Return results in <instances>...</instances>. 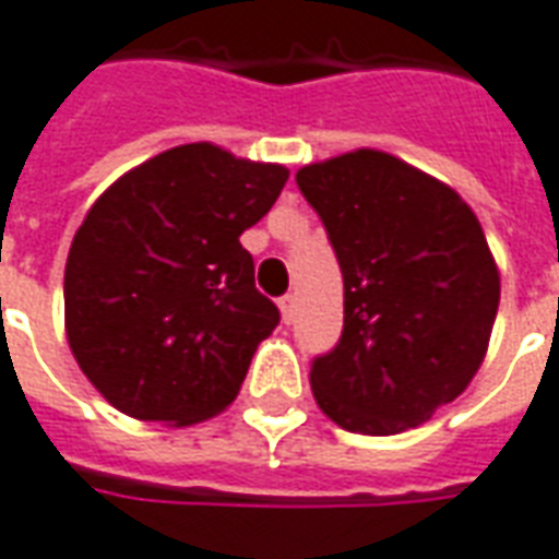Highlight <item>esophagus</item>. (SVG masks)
I'll return each mask as SVG.
<instances>
[{"mask_svg": "<svg viewBox=\"0 0 559 559\" xmlns=\"http://www.w3.org/2000/svg\"><path fill=\"white\" fill-rule=\"evenodd\" d=\"M280 312H283V322H292V319H295V295H283V298H280Z\"/></svg>", "mask_w": 559, "mask_h": 559, "instance_id": "obj_1", "label": "esophagus"}]
</instances>
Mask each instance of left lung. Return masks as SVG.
Instances as JSON below:
<instances>
[{"mask_svg": "<svg viewBox=\"0 0 559 559\" xmlns=\"http://www.w3.org/2000/svg\"><path fill=\"white\" fill-rule=\"evenodd\" d=\"M295 180L343 271V334L312 358L316 403L364 437L425 425L476 376L500 307L476 213L379 150L316 162Z\"/></svg>", "mask_w": 559, "mask_h": 559, "instance_id": "1", "label": "left lung"}]
</instances>
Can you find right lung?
<instances>
[{
  "label": "right lung",
  "mask_w": 559,
  "mask_h": 559,
  "mask_svg": "<svg viewBox=\"0 0 559 559\" xmlns=\"http://www.w3.org/2000/svg\"><path fill=\"white\" fill-rule=\"evenodd\" d=\"M288 171L183 144L122 174L90 207L66 261V334L102 397L141 421L223 413L280 324L240 235Z\"/></svg>",
  "instance_id": "1"
}]
</instances>
